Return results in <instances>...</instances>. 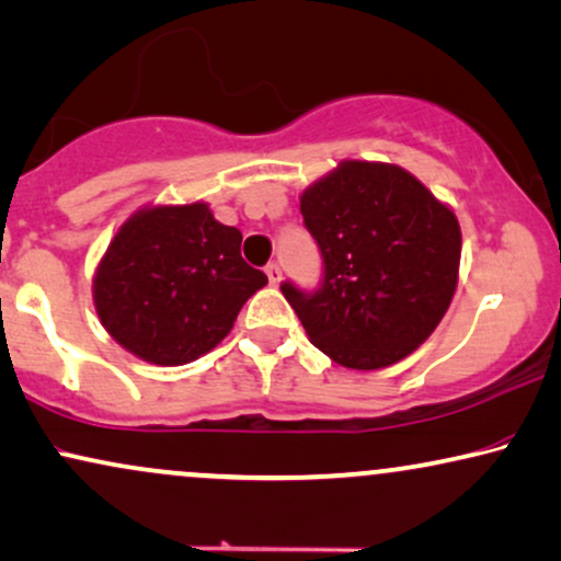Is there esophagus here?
I'll return each instance as SVG.
<instances>
[{"mask_svg":"<svg viewBox=\"0 0 561 561\" xmlns=\"http://www.w3.org/2000/svg\"><path fill=\"white\" fill-rule=\"evenodd\" d=\"M266 276H268V282H272V285H279V282H282L279 264H268L266 266Z\"/></svg>","mask_w":561,"mask_h":561,"instance_id":"1","label":"esophagus"}]
</instances>
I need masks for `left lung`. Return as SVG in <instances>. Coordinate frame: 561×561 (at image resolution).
Here are the masks:
<instances>
[{
	"label": "left lung",
	"instance_id": "obj_1",
	"mask_svg": "<svg viewBox=\"0 0 561 561\" xmlns=\"http://www.w3.org/2000/svg\"><path fill=\"white\" fill-rule=\"evenodd\" d=\"M323 282L282 295L310 344L352 370H380L420 346L458 287L460 225L409 170L344 160L300 196Z\"/></svg>",
	"mask_w": 561,
	"mask_h": 561
}]
</instances>
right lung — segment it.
<instances>
[{"label": "right lung", "instance_id": "right-lung-1", "mask_svg": "<svg viewBox=\"0 0 561 561\" xmlns=\"http://www.w3.org/2000/svg\"><path fill=\"white\" fill-rule=\"evenodd\" d=\"M240 240L204 202L134 211L92 279L103 329L134 357L162 367L211 352L268 282L240 256Z\"/></svg>", "mask_w": 561, "mask_h": 561}]
</instances>
